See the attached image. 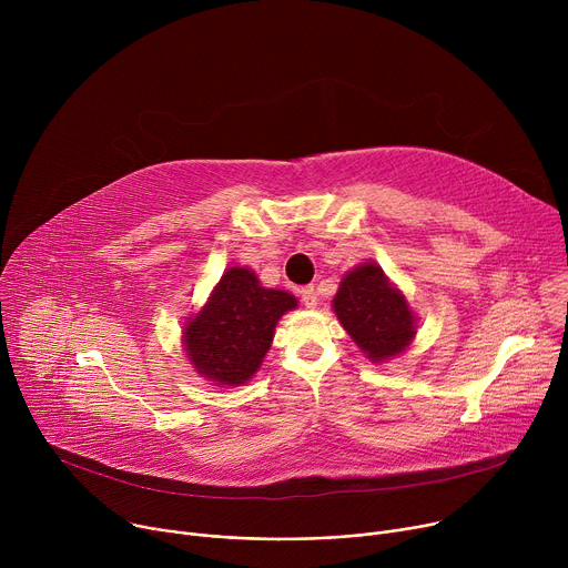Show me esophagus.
I'll use <instances>...</instances> for the list:
<instances>
[{
  "instance_id": "esophagus-1",
  "label": "esophagus",
  "mask_w": 568,
  "mask_h": 568,
  "mask_svg": "<svg viewBox=\"0 0 568 568\" xmlns=\"http://www.w3.org/2000/svg\"><path fill=\"white\" fill-rule=\"evenodd\" d=\"M298 294H301V301H303V305L305 307H314L316 305V290H314V285H305V287H301L298 290Z\"/></svg>"
}]
</instances>
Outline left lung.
Masks as SVG:
<instances>
[{
    "instance_id": "1",
    "label": "left lung",
    "mask_w": 568,
    "mask_h": 568,
    "mask_svg": "<svg viewBox=\"0 0 568 568\" xmlns=\"http://www.w3.org/2000/svg\"><path fill=\"white\" fill-rule=\"evenodd\" d=\"M333 307L344 331L375 364L404 353L416 337V314L375 263H362L342 278Z\"/></svg>"
}]
</instances>
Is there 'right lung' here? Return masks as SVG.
<instances>
[{
    "label": "right lung",
    "instance_id": "right-lung-1",
    "mask_svg": "<svg viewBox=\"0 0 568 568\" xmlns=\"http://www.w3.org/2000/svg\"><path fill=\"white\" fill-rule=\"evenodd\" d=\"M296 303L290 292L263 287L252 270L231 267L206 305L186 321L189 362L217 386L245 384L261 368L278 318Z\"/></svg>",
    "mask_w": 568,
    "mask_h": 568
}]
</instances>
